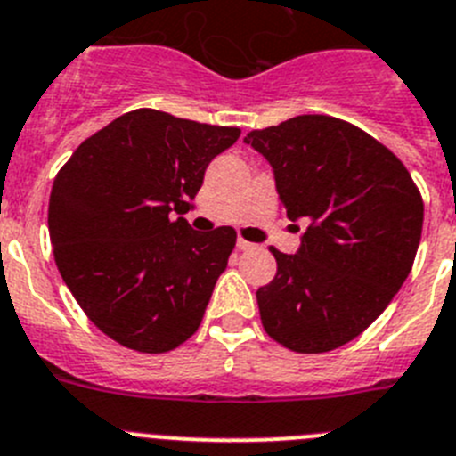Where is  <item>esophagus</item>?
<instances>
[{
    "instance_id": "1",
    "label": "esophagus",
    "mask_w": 456,
    "mask_h": 456,
    "mask_svg": "<svg viewBox=\"0 0 456 456\" xmlns=\"http://www.w3.org/2000/svg\"><path fill=\"white\" fill-rule=\"evenodd\" d=\"M236 245H239V250H243V252L255 250V243H250V240H245V239H239V240H236Z\"/></svg>"
}]
</instances>
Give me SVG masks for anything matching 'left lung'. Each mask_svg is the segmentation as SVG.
Returning <instances> with one entry per match:
<instances>
[{
	"label": "left lung",
	"mask_w": 456,
	"mask_h": 456,
	"mask_svg": "<svg viewBox=\"0 0 456 456\" xmlns=\"http://www.w3.org/2000/svg\"><path fill=\"white\" fill-rule=\"evenodd\" d=\"M245 144L271 162L289 220L307 224L296 255L271 248L277 275L256 291L264 330L296 354H326L371 326L409 277L419 190L390 149L326 114L252 130Z\"/></svg>",
	"instance_id": "1"
}]
</instances>
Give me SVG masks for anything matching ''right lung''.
<instances>
[{"instance_id":"1","label":"right lung","mask_w":456,"mask_h":456,"mask_svg":"<svg viewBox=\"0 0 456 456\" xmlns=\"http://www.w3.org/2000/svg\"><path fill=\"white\" fill-rule=\"evenodd\" d=\"M239 134L142 108L59 169L47 208L54 261L94 326L121 346L165 354L200 328L236 232L200 233L181 216Z\"/></svg>"}]
</instances>
